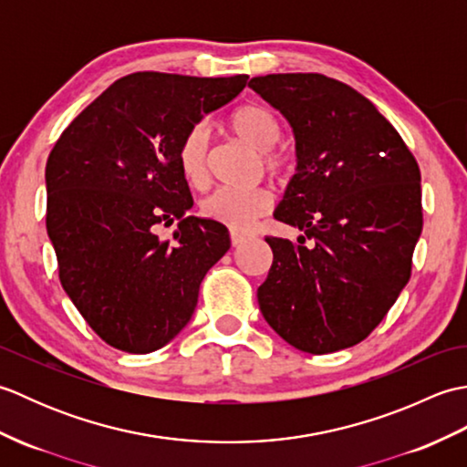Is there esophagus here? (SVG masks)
Returning <instances> with one entry per match:
<instances>
[{"label": "esophagus", "instance_id": "obj_1", "mask_svg": "<svg viewBox=\"0 0 467 467\" xmlns=\"http://www.w3.org/2000/svg\"><path fill=\"white\" fill-rule=\"evenodd\" d=\"M251 236H253V234L243 233V231H231V243H233V246H241L243 243L249 241Z\"/></svg>", "mask_w": 467, "mask_h": 467}]
</instances>
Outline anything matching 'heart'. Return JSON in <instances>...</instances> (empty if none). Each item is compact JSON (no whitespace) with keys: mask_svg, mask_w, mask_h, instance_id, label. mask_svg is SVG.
<instances>
[{"mask_svg":"<svg viewBox=\"0 0 467 467\" xmlns=\"http://www.w3.org/2000/svg\"><path fill=\"white\" fill-rule=\"evenodd\" d=\"M231 130L251 144L259 152L263 171L283 178L295 168L293 156L275 148L281 138V122L269 108L263 104H244L228 116ZM208 128L204 124H194L186 130L181 144H178V168L184 181L202 188L208 182ZM273 194L265 186L253 188H216L201 201V214L208 221L224 224L231 231H246L251 224L271 211Z\"/></svg>","mask_w":467,"mask_h":467,"instance_id":"b5f03b06","label":"heart"}]
</instances>
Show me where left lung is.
<instances>
[{
	"label": "left lung",
	"instance_id": "left-lung-1",
	"mask_svg": "<svg viewBox=\"0 0 467 467\" xmlns=\"http://www.w3.org/2000/svg\"><path fill=\"white\" fill-rule=\"evenodd\" d=\"M249 86L293 126L299 164L275 218L305 233L299 244L265 239L273 265L256 291L263 317L295 349H347L383 321L411 276L423 226L418 161L339 80L269 74Z\"/></svg>",
	"mask_w": 467,
	"mask_h": 467
}]
</instances>
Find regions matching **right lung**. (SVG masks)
Wrapping results in <instances>:
<instances>
[{"mask_svg":"<svg viewBox=\"0 0 467 467\" xmlns=\"http://www.w3.org/2000/svg\"><path fill=\"white\" fill-rule=\"evenodd\" d=\"M249 76L136 72L74 118L46 164V228L59 283L114 349H161L191 321L208 269L231 249L224 224L188 216L178 144ZM179 221L172 240L155 231Z\"/></svg>","mask_w":467,"mask_h":467,"instance_id":"add662e5","label":"right lung"}]
</instances>
